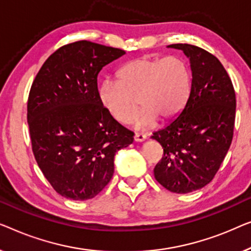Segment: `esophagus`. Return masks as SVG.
Instances as JSON below:
<instances>
[{
  "instance_id": "34e87169",
  "label": "esophagus",
  "mask_w": 251,
  "mask_h": 251,
  "mask_svg": "<svg viewBox=\"0 0 251 251\" xmlns=\"http://www.w3.org/2000/svg\"><path fill=\"white\" fill-rule=\"evenodd\" d=\"M146 140H147V136L144 135V134L136 133L135 135H134V141H135V142H144Z\"/></svg>"
}]
</instances>
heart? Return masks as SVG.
I'll list each match as a JSON object with an SVG mask.
<instances>
[{"instance_id":"obj_1","label":"heart","mask_w":251,"mask_h":251,"mask_svg":"<svg viewBox=\"0 0 251 251\" xmlns=\"http://www.w3.org/2000/svg\"><path fill=\"white\" fill-rule=\"evenodd\" d=\"M118 82L107 79L99 86V100L115 121L147 129L157 118L166 122L184 107L190 93V74L184 60L175 55L158 59L141 56L127 62L117 73Z\"/></svg>"}]
</instances>
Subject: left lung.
I'll use <instances>...</instances> for the list:
<instances>
[{"label": "left lung", "mask_w": 251, "mask_h": 251, "mask_svg": "<svg viewBox=\"0 0 251 251\" xmlns=\"http://www.w3.org/2000/svg\"><path fill=\"white\" fill-rule=\"evenodd\" d=\"M190 60L192 79L185 105L151 139L164 149L154 177L174 193H189L214 178L230 149L235 121V93L216 56L191 44H171Z\"/></svg>", "instance_id": "left-lung-1"}]
</instances>
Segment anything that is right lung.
<instances>
[{
  "instance_id": "obj_1",
  "label": "right lung",
  "mask_w": 251,
  "mask_h": 251,
  "mask_svg": "<svg viewBox=\"0 0 251 251\" xmlns=\"http://www.w3.org/2000/svg\"><path fill=\"white\" fill-rule=\"evenodd\" d=\"M125 51L89 41L58 49L35 77L27 103L31 148L59 195L89 200L114 175V158L133 143L130 132L99 100L100 70Z\"/></svg>"
}]
</instances>
